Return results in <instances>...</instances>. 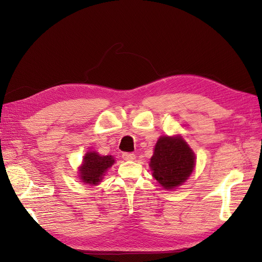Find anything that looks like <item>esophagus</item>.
I'll use <instances>...</instances> for the list:
<instances>
[{
	"mask_svg": "<svg viewBox=\"0 0 262 262\" xmlns=\"http://www.w3.org/2000/svg\"><path fill=\"white\" fill-rule=\"evenodd\" d=\"M122 157H123L124 160H126V161H130V160L136 159V155L133 154V153H123Z\"/></svg>",
	"mask_w": 262,
	"mask_h": 262,
	"instance_id": "obj_1",
	"label": "esophagus"
}]
</instances>
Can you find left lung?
<instances>
[{
	"label": "left lung",
	"mask_w": 262,
	"mask_h": 262,
	"mask_svg": "<svg viewBox=\"0 0 262 262\" xmlns=\"http://www.w3.org/2000/svg\"><path fill=\"white\" fill-rule=\"evenodd\" d=\"M196 157L181 135L161 136L149 160L153 177L166 190L182 186L193 172Z\"/></svg>",
	"instance_id": "obj_1"
}]
</instances>
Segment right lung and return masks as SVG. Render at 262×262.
Here are the masks:
<instances>
[{"instance_id":"obj_1","label":"right lung","mask_w":262,"mask_h":262,"mask_svg":"<svg viewBox=\"0 0 262 262\" xmlns=\"http://www.w3.org/2000/svg\"><path fill=\"white\" fill-rule=\"evenodd\" d=\"M115 161L116 160L112 155L102 156L95 150H88L78 167L79 180L86 185L98 186Z\"/></svg>"}]
</instances>
